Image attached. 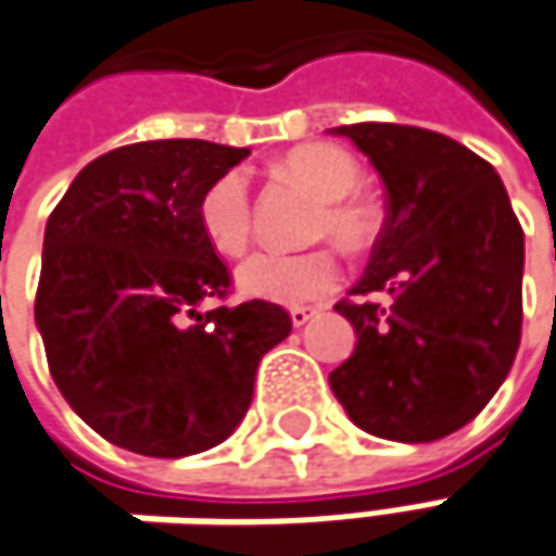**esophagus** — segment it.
I'll use <instances>...</instances> for the list:
<instances>
[{
    "label": "esophagus",
    "instance_id": "34e87169",
    "mask_svg": "<svg viewBox=\"0 0 556 556\" xmlns=\"http://www.w3.org/2000/svg\"><path fill=\"white\" fill-rule=\"evenodd\" d=\"M289 316H292V326H295V329H301V326H307V323L314 319L316 307H292V311H289Z\"/></svg>",
    "mask_w": 556,
    "mask_h": 556
}]
</instances>
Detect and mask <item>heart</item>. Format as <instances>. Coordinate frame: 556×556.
I'll use <instances>...</instances> for the list:
<instances>
[{
  "instance_id": "heart-1",
  "label": "heart",
  "mask_w": 556,
  "mask_h": 556,
  "mask_svg": "<svg viewBox=\"0 0 556 556\" xmlns=\"http://www.w3.org/2000/svg\"><path fill=\"white\" fill-rule=\"evenodd\" d=\"M279 168L304 184L323 200L316 215V237H332L344 249H366L375 237V208L356 193L363 178L359 163L336 144L292 147ZM202 237L220 255H240L252 233V202L249 181L240 168L224 172L208 184L200 200ZM341 279V264L329 249L277 252L264 249L242 261L237 286L242 295L274 301V304H307L329 295Z\"/></svg>"
}]
</instances>
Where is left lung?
I'll use <instances>...</instances> for the list:
<instances>
[{
	"label": "left lung",
	"mask_w": 556,
	"mask_h": 556,
	"mask_svg": "<svg viewBox=\"0 0 556 556\" xmlns=\"http://www.w3.org/2000/svg\"><path fill=\"white\" fill-rule=\"evenodd\" d=\"M332 131L381 175L388 218L351 289L363 301L336 304L356 348L329 384L356 428L431 443L477 418L514 366L523 230L495 168L446 135L393 123Z\"/></svg>",
	"instance_id": "1"
}]
</instances>
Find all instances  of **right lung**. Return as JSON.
Listing matches in <instances>:
<instances>
[{
    "mask_svg": "<svg viewBox=\"0 0 556 556\" xmlns=\"http://www.w3.org/2000/svg\"><path fill=\"white\" fill-rule=\"evenodd\" d=\"M245 147L141 141L88 163L42 242L36 329L58 391L104 440L150 458L212 450L252 403L261 356L292 332L270 301L200 314L227 264L202 237L208 184Z\"/></svg>",
    "mask_w": 556,
    "mask_h": 556,
    "instance_id": "1",
    "label": "right lung"
}]
</instances>
